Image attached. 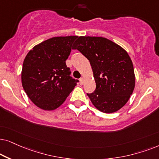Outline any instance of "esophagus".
Masks as SVG:
<instances>
[{"instance_id":"1","label":"esophagus","mask_w":159,"mask_h":159,"mask_svg":"<svg viewBox=\"0 0 159 159\" xmlns=\"http://www.w3.org/2000/svg\"><path fill=\"white\" fill-rule=\"evenodd\" d=\"M84 83V78L82 77L80 78V84H81V85H83Z\"/></svg>"}]
</instances>
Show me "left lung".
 <instances>
[{"label": "left lung", "mask_w": 159, "mask_h": 159, "mask_svg": "<svg viewBox=\"0 0 159 159\" xmlns=\"http://www.w3.org/2000/svg\"><path fill=\"white\" fill-rule=\"evenodd\" d=\"M73 48L90 62L96 89L87 95L94 107L105 113L124 107L135 86L134 67L126 50L111 40L94 36H80Z\"/></svg>", "instance_id": "obj_1"}]
</instances>
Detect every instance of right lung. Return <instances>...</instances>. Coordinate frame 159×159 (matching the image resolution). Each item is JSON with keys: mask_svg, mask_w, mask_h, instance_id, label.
Wrapping results in <instances>:
<instances>
[{"mask_svg": "<svg viewBox=\"0 0 159 159\" xmlns=\"http://www.w3.org/2000/svg\"><path fill=\"white\" fill-rule=\"evenodd\" d=\"M78 36L54 37L35 46L25 57L22 70L25 92L37 107L53 111L60 106L78 82L65 61Z\"/></svg>", "mask_w": 159, "mask_h": 159, "instance_id": "right-lung-1", "label": "right lung"}]
</instances>
